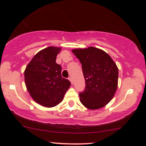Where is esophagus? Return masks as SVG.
Masks as SVG:
<instances>
[{
	"label": "esophagus",
	"instance_id": "34e87169",
	"mask_svg": "<svg viewBox=\"0 0 146 146\" xmlns=\"http://www.w3.org/2000/svg\"><path fill=\"white\" fill-rule=\"evenodd\" d=\"M68 80H69L70 82H71V83L72 84H73V79H72V78H71V77H70L69 78H68Z\"/></svg>",
	"mask_w": 146,
	"mask_h": 146
}]
</instances>
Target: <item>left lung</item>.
<instances>
[{"instance_id": "left-lung-1", "label": "left lung", "mask_w": 146, "mask_h": 146, "mask_svg": "<svg viewBox=\"0 0 146 146\" xmlns=\"http://www.w3.org/2000/svg\"><path fill=\"white\" fill-rule=\"evenodd\" d=\"M72 52L82 64L86 88L79 94L81 103L90 110L103 108L113 98L118 86V68L103 50L89 46Z\"/></svg>"}]
</instances>
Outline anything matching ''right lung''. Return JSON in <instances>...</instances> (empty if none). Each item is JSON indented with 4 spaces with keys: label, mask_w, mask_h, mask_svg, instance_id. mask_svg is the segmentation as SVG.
I'll return each mask as SVG.
<instances>
[{
    "label": "right lung",
    "mask_w": 146,
    "mask_h": 146,
    "mask_svg": "<svg viewBox=\"0 0 146 146\" xmlns=\"http://www.w3.org/2000/svg\"><path fill=\"white\" fill-rule=\"evenodd\" d=\"M61 47L48 46L35 55L25 70L27 89L33 100L47 108L63 100L71 82L61 75L62 67L56 63Z\"/></svg>",
    "instance_id": "add662e5"
}]
</instances>
